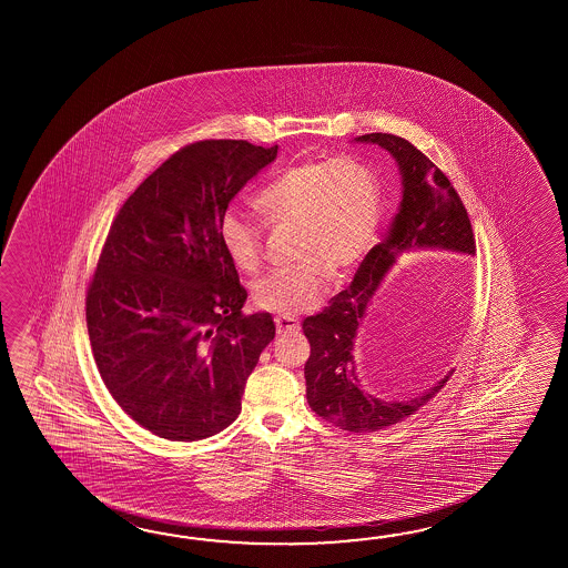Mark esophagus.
I'll return each mask as SVG.
<instances>
[{
  "mask_svg": "<svg viewBox=\"0 0 568 568\" xmlns=\"http://www.w3.org/2000/svg\"><path fill=\"white\" fill-rule=\"evenodd\" d=\"M276 331H278V335L296 333V331H301V323L294 316H276Z\"/></svg>",
  "mask_w": 568,
  "mask_h": 568,
  "instance_id": "1",
  "label": "esophagus"
}]
</instances>
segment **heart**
Returning <instances> with one entry per match:
<instances>
[{
  "label": "heart",
  "instance_id": "obj_1",
  "mask_svg": "<svg viewBox=\"0 0 568 568\" xmlns=\"http://www.w3.org/2000/svg\"><path fill=\"white\" fill-rule=\"evenodd\" d=\"M379 181L355 158L302 162L278 172L254 196L270 225H296V266L274 270L255 284L257 306L296 314L321 301L331 274L345 276L374 245L379 223ZM219 240L235 266H262V233L237 211L219 221Z\"/></svg>",
  "mask_w": 568,
  "mask_h": 568
}]
</instances>
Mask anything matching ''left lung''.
I'll return each mask as SVG.
<instances>
[{
	"label": "left lung",
	"instance_id": "left-lung-1",
	"mask_svg": "<svg viewBox=\"0 0 568 568\" xmlns=\"http://www.w3.org/2000/svg\"><path fill=\"white\" fill-rule=\"evenodd\" d=\"M355 142L379 145L392 154L398 164L402 199L386 237L365 255L349 288L338 292L323 313L304 318L302 331L311 343L304 379L308 406L321 418L349 433H375L402 423L435 398L450 374L412 398L367 394L353 355L367 306L399 255L430 250L473 255L475 237L459 194L418 148L394 133H365Z\"/></svg>",
	"mask_w": 568,
	"mask_h": 568
}]
</instances>
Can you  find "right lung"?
Segmentation results:
<instances>
[{"label":"right lung","instance_id":"obj_1","mask_svg":"<svg viewBox=\"0 0 568 568\" xmlns=\"http://www.w3.org/2000/svg\"><path fill=\"white\" fill-rule=\"evenodd\" d=\"M278 145L205 140L179 150L123 203L87 290V328L109 394L152 435L201 440L242 412L245 382L276 335L221 240L235 194Z\"/></svg>","mask_w":568,"mask_h":568}]
</instances>
